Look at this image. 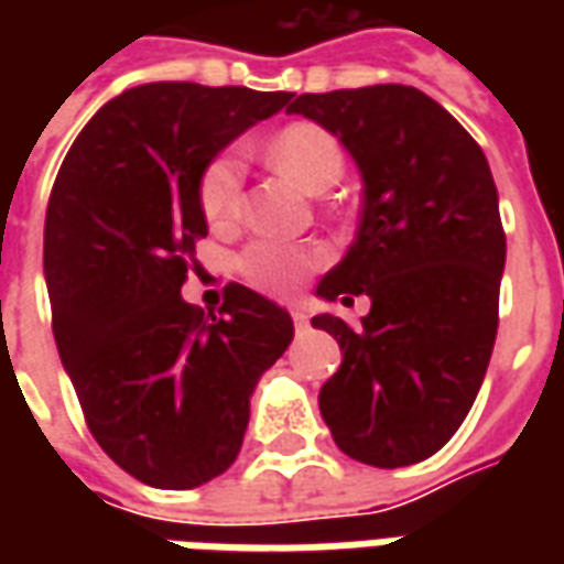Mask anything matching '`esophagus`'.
I'll use <instances>...</instances> for the list:
<instances>
[{
	"instance_id": "1",
	"label": "esophagus",
	"mask_w": 564,
	"mask_h": 564,
	"mask_svg": "<svg viewBox=\"0 0 564 564\" xmlns=\"http://www.w3.org/2000/svg\"><path fill=\"white\" fill-rule=\"evenodd\" d=\"M293 323H295V332H305L307 329V314H305V311L293 307Z\"/></svg>"
}]
</instances>
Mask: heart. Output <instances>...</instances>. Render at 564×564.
Here are the masks:
<instances>
[{
  "label": "heart",
  "instance_id": "b5f03b06",
  "mask_svg": "<svg viewBox=\"0 0 564 564\" xmlns=\"http://www.w3.org/2000/svg\"><path fill=\"white\" fill-rule=\"evenodd\" d=\"M269 160L290 174L295 184L311 193H323L341 181L344 150L338 139L314 123H293L281 129L269 144ZM245 162L238 150H223L205 165L198 177V208L214 229H226L241 214ZM319 253L311 247L293 245L283 238H257L241 250L238 269L257 290L286 295L299 290L311 269H317Z\"/></svg>",
  "mask_w": 564,
  "mask_h": 564
}]
</instances>
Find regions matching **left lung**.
<instances>
[{
    "mask_svg": "<svg viewBox=\"0 0 564 564\" xmlns=\"http://www.w3.org/2000/svg\"><path fill=\"white\" fill-rule=\"evenodd\" d=\"M286 111L338 135L362 174L356 241L317 295H368L371 311L359 326L311 319L344 354L319 414L350 459L423 462L468 416L496 344L508 245L489 162L456 117L404 84L305 93Z\"/></svg>",
    "mask_w": 564,
    "mask_h": 564,
    "instance_id": "1",
    "label": "left lung"
}]
</instances>
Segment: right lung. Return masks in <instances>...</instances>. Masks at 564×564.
I'll list each match as a JSON object with an SVG mask.
<instances>
[{
	"label": "right lung",
	"instance_id": "add662e5",
	"mask_svg": "<svg viewBox=\"0 0 564 564\" xmlns=\"http://www.w3.org/2000/svg\"><path fill=\"white\" fill-rule=\"evenodd\" d=\"M293 93L141 84L102 105L59 165L44 220L54 338L93 437L135 480L193 489L238 456L250 395L293 317L229 283L220 317L181 286L208 235L198 177Z\"/></svg>",
	"mask_w": 564,
	"mask_h": 564
}]
</instances>
